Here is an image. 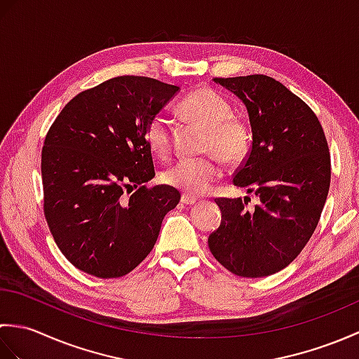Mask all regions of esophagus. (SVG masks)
I'll use <instances>...</instances> for the list:
<instances>
[{"instance_id":"34e87169","label":"esophagus","mask_w":359,"mask_h":359,"mask_svg":"<svg viewBox=\"0 0 359 359\" xmlns=\"http://www.w3.org/2000/svg\"><path fill=\"white\" fill-rule=\"evenodd\" d=\"M180 202L184 203V205H194L196 202H197V199L196 197H193V196H188V194H184L180 197Z\"/></svg>"}]
</instances>
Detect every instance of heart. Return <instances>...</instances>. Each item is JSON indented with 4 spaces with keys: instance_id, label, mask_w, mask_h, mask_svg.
Here are the masks:
<instances>
[{
    "instance_id": "1",
    "label": "heart",
    "mask_w": 359,
    "mask_h": 359,
    "mask_svg": "<svg viewBox=\"0 0 359 359\" xmlns=\"http://www.w3.org/2000/svg\"><path fill=\"white\" fill-rule=\"evenodd\" d=\"M179 108L188 118L207 129L203 151L210 152V156L180 158L163 172V180L188 196H201L208 193L222 177L220 158L234 165L247 157L251 144L250 128L245 120L234 116L230 100L208 86L189 93ZM144 140L157 157H170L172 149L170 117L162 112L154 114L144 128Z\"/></svg>"
}]
</instances>
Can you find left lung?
Returning a JSON list of instances; mask_svg holds the SVG:
<instances>
[{
    "label": "left lung",
    "instance_id": "obj_1",
    "mask_svg": "<svg viewBox=\"0 0 359 359\" xmlns=\"http://www.w3.org/2000/svg\"><path fill=\"white\" fill-rule=\"evenodd\" d=\"M245 103L253 142L233 184L259 203L217 197L222 220L208 238L216 261L242 278L280 271L307 245L329 194L330 152L315 112L262 74L215 79Z\"/></svg>",
    "mask_w": 359,
    "mask_h": 359
}]
</instances>
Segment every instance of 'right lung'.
<instances>
[{"mask_svg":"<svg viewBox=\"0 0 359 359\" xmlns=\"http://www.w3.org/2000/svg\"><path fill=\"white\" fill-rule=\"evenodd\" d=\"M177 90L123 75L75 95L50 125L41 151L44 217L79 270L125 276L154 248L180 193L147 185L156 171L144 128Z\"/></svg>","mask_w":359,"mask_h":359,"instance_id":"right-lung-1","label":"right lung"}]
</instances>
